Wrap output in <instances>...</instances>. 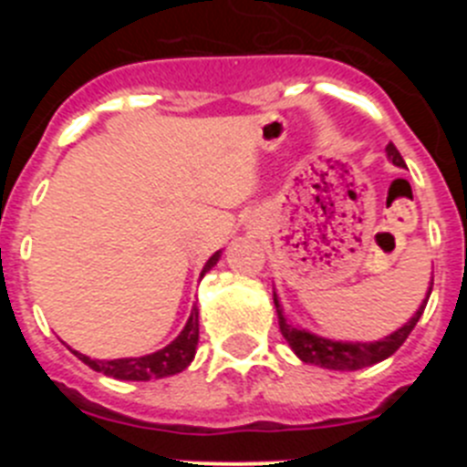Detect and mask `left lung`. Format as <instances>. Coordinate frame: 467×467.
<instances>
[{"label": "left lung", "mask_w": 467, "mask_h": 467, "mask_svg": "<svg viewBox=\"0 0 467 467\" xmlns=\"http://www.w3.org/2000/svg\"><path fill=\"white\" fill-rule=\"evenodd\" d=\"M388 161H393V166L407 168L404 166V159L400 156V151L395 150L393 142H388L386 147ZM432 292V280L428 285L426 299L420 301V306L416 308L414 316L407 320L400 329L390 332L388 337L379 341H337L327 339V337H320V334H313L308 329L299 327V325H292L283 313V304H280L278 295L274 292V304L275 313H278V325L280 334L285 337V341L290 344V348L295 350V356L299 358L301 362L316 367H325V369H337V372H356V369H362V367H372L377 362L386 360L400 348V346L407 341V337L411 334V329L416 327L419 317L423 316V308L428 304V296Z\"/></svg>", "instance_id": "8db88e82"}]
</instances>
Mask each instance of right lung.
Masks as SVG:
<instances>
[{
	"label": "right lung",
	"instance_id": "add662e5",
	"mask_svg": "<svg viewBox=\"0 0 467 467\" xmlns=\"http://www.w3.org/2000/svg\"><path fill=\"white\" fill-rule=\"evenodd\" d=\"M222 250L213 254V257L205 262L203 271H201V278L213 269L214 264L220 262ZM198 346V308H192V316H189L187 325L175 339L166 346V348L150 353V356L140 358H119V360H93V358L84 356L79 350H72L74 356L79 358L81 362L95 369V372H102L105 377L119 379V381H150V379H163L172 377V374L184 372L189 365H192L193 356H196Z\"/></svg>",
	"mask_w": 467,
	"mask_h": 467
}]
</instances>
